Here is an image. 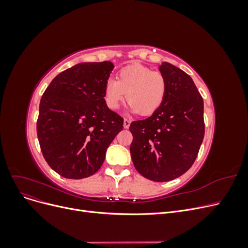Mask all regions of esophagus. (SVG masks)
Returning <instances> with one entry per match:
<instances>
[{
    "instance_id": "34e87169",
    "label": "esophagus",
    "mask_w": 248,
    "mask_h": 248,
    "mask_svg": "<svg viewBox=\"0 0 248 248\" xmlns=\"http://www.w3.org/2000/svg\"><path fill=\"white\" fill-rule=\"evenodd\" d=\"M123 126H124V128H129V126H130V120H128V119H124V123H123Z\"/></svg>"
}]
</instances>
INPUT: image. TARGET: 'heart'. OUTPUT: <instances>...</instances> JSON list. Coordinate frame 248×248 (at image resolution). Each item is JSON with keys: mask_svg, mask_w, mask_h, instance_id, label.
<instances>
[{"mask_svg": "<svg viewBox=\"0 0 248 248\" xmlns=\"http://www.w3.org/2000/svg\"><path fill=\"white\" fill-rule=\"evenodd\" d=\"M166 95L167 79L161 72L134 64L120 70L117 80H107L103 97L111 110L118 109L127 99L131 112L150 116L161 107Z\"/></svg>", "mask_w": 248, "mask_h": 248, "instance_id": "1", "label": "heart"}]
</instances>
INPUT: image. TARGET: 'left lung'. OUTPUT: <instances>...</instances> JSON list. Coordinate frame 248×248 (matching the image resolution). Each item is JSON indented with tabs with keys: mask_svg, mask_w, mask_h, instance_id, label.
<instances>
[{
	"mask_svg": "<svg viewBox=\"0 0 248 248\" xmlns=\"http://www.w3.org/2000/svg\"><path fill=\"white\" fill-rule=\"evenodd\" d=\"M167 79L161 107L129 130L132 162L141 176L155 182L174 180L188 170L204 140V101L192 78L168 62L159 66Z\"/></svg>",
	"mask_w": 248,
	"mask_h": 248,
	"instance_id": "obj_1",
	"label": "left lung"
}]
</instances>
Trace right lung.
Returning <instances> with one entry per match:
<instances>
[{
    "instance_id": "right-lung-1",
    "label": "right lung",
    "mask_w": 248,
    "mask_h": 248,
    "mask_svg": "<svg viewBox=\"0 0 248 248\" xmlns=\"http://www.w3.org/2000/svg\"><path fill=\"white\" fill-rule=\"evenodd\" d=\"M112 69L108 61L77 64L58 74L42 95L37 137L44 159L64 178L94 175L123 129V118L103 97Z\"/></svg>"
}]
</instances>
